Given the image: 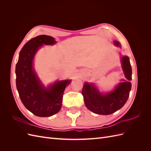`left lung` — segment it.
Here are the masks:
<instances>
[{"mask_svg": "<svg viewBox=\"0 0 151 151\" xmlns=\"http://www.w3.org/2000/svg\"><path fill=\"white\" fill-rule=\"evenodd\" d=\"M117 47H120L118 42H114ZM121 63L126 80L118 84L110 93L103 94L93 84L86 83L84 84L83 94L86 106L90 111L98 115H110L121 109L129 97L132 84V67L127 56L122 57Z\"/></svg>", "mask_w": 151, "mask_h": 151, "instance_id": "1", "label": "left lung"}]
</instances>
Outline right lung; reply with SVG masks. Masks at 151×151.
<instances>
[{"instance_id":"add662e5","label":"right lung","mask_w":151,"mask_h":151,"mask_svg":"<svg viewBox=\"0 0 151 151\" xmlns=\"http://www.w3.org/2000/svg\"><path fill=\"white\" fill-rule=\"evenodd\" d=\"M55 43L54 38L47 35L32 38L21 49L16 66V88L21 101L29 111L40 117L51 116L60 111L63 92L71 81H57L45 88L34 70L33 59L38 50L43 45Z\"/></svg>"}]
</instances>
